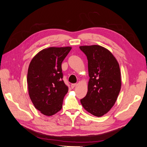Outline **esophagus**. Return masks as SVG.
I'll list each match as a JSON object with an SVG mask.
<instances>
[{
  "mask_svg": "<svg viewBox=\"0 0 147 147\" xmlns=\"http://www.w3.org/2000/svg\"><path fill=\"white\" fill-rule=\"evenodd\" d=\"M76 86H77V84H76V83H73V84H71V88H72L73 89V88H74Z\"/></svg>",
  "mask_w": 147,
  "mask_h": 147,
  "instance_id": "esophagus-1",
  "label": "esophagus"
}]
</instances>
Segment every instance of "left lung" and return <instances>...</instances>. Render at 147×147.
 I'll return each instance as SVG.
<instances>
[{
  "mask_svg": "<svg viewBox=\"0 0 147 147\" xmlns=\"http://www.w3.org/2000/svg\"><path fill=\"white\" fill-rule=\"evenodd\" d=\"M80 49L87 57L90 78L81 104L89 113L102 117L112 109L121 90L119 66L112 53L101 46H82Z\"/></svg>",
  "mask_w": 147,
  "mask_h": 147,
  "instance_id": "8db88e82",
  "label": "left lung"
}]
</instances>
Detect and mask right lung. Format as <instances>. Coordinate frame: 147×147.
<instances>
[{
  "label": "right lung",
  "mask_w": 147,
  "mask_h": 147,
  "mask_svg": "<svg viewBox=\"0 0 147 147\" xmlns=\"http://www.w3.org/2000/svg\"><path fill=\"white\" fill-rule=\"evenodd\" d=\"M71 47H50L40 51L29 66L27 82L29 97L35 109L51 116L63 107L68 87L63 81L61 64Z\"/></svg>",
  "instance_id": "add662e5"
}]
</instances>
